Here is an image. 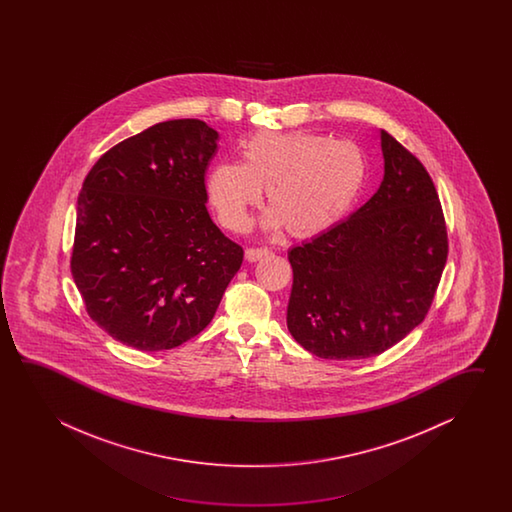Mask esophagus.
<instances>
[{"mask_svg": "<svg viewBox=\"0 0 512 512\" xmlns=\"http://www.w3.org/2000/svg\"><path fill=\"white\" fill-rule=\"evenodd\" d=\"M269 254H271V251L267 247H249L245 251V258H247V261H258L265 258V256H269Z\"/></svg>", "mask_w": 512, "mask_h": 512, "instance_id": "1", "label": "esophagus"}]
</instances>
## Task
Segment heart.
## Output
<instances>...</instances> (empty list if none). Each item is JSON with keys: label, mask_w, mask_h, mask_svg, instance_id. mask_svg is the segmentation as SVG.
Segmentation results:
<instances>
[{"label": "heart", "mask_w": 512, "mask_h": 512, "mask_svg": "<svg viewBox=\"0 0 512 512\" xmlns=\"http://www.w3.org/2000/svg\"><path fill=\"white\" fill-rule=\"evenodd\" d=\"M368 159L355 142L311 131H263L243 142L241 164L208 172L207 194L223 227L245 230L265 190V225L296 238L315 236L348 214L366 186Z\"/></svg>", "instance_id": "heart-1"}]
</instances>
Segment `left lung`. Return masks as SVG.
<instances>
[{"instance_id": "left-lung-1", "label": "left lung", "mask_w": 512, "mask_h": 512, "mask_svg": "<svg viewBox=\"0 0 512 512\" xmlns=\"http://www.w3.org/2000/svg\"><path fill=\"white\" fill-rule=\"evenodd\" d=\"M384 179L346 221L289 251L287 327L320 359L381 355L425 320L448 256L445 216L421 161L381 130Z\"/></svg>"}]
</instances>
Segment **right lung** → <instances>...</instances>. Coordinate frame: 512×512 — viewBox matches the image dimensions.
<instances>
[{
    "label": "right lung",
    "instance_id": "1",
    "mask_svg": "<svg viewBox=\"0 0 512 512\" xmlns=\"http://www.w3.org/2000/svg\"><path fill=\"white\" fill-rule=\"evenodd\" d=\"M218 137L203 120L159 122L104 153L82 185L71 272L87 315L126 346L196 337L240 271L243 249L205 207Z\"/></svg>",
    "mask_w": 512,
    "mask_h": 512
}]
</instances>
